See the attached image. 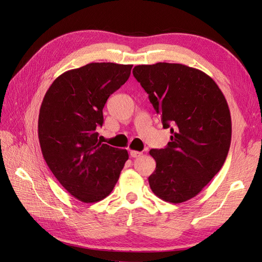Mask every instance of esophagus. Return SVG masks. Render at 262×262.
<instances>
[{
  "instance_id": "obj_1",
  "label": "esophagus",
  "mask_w": 262,
  "mask_h": 262,
  "mask_svg": "<svg viewBox=\"0 0 262 262\" xmlns=\"http://www.w3.org/2000/svg\"><path fill=\"white\" fill-rule=\"evenodd\" d=\"M130 155L131 157H139L142 155V152H139V150H130Z\"/></svg>"
}]
</instances>
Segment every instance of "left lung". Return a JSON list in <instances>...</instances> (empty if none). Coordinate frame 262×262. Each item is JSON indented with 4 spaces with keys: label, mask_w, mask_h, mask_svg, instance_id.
<instances>
[{
    "label": "left lung",
    "mask_w": 262,
    "mask_h": 262,
    "mask_svg": "<svg viewBox=\"0 0 262 262\" xmlns=\"http://www.w3.org/2000/svg\"><path fill=\"white\" fill-rule=\"evenodd\" d=\"M132 72L171 133L165 148L149 150L156 162L149 187L166 202L188 201L226 160L232 139L227 101L208 74L185 64L158 62Z\"/></svg>",
    "instance_id": "1"
}]
</instances>
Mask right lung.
<instances>
[{"label":"right lung","instance_id":"1","mask_svg":"<svg viewBox=\"0 0 262 262\" xmlns=\"http://www.w3.org/2000/svg\"><path fill=\"white\" fill-rule=\"evenodd\" d=\"M131 64L101 62L67 71L47 91L38 138L48 167L62 187L85 203L113 191L129 155L101 143L96 128L110 95L131 74Z\"/></svg>","mask_w":262,"mask_h":262}]
</instances>
